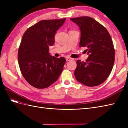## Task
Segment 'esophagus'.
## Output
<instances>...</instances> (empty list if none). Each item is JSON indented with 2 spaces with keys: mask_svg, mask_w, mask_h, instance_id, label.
Returning <instances> with one entry per match:
<instances>
[{
  "mask_svg": "<svg viewBox=\"0 0 128 128\" xmlns=\"http://www.w3.org/2000/svg\"><path fill=\"white\" fill-rule=\"evenodd\" d=\"M73 59L70 58V57H69V56H67L66 58V61H70V60H72Z\"/></svg>",
  "mask_w": 128,
  "mask_h": 128,
  "instance_id": "esophagus-1",
  "label": "esophagus"
}]
</instances>
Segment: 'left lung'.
<instances>
[{
  "mask_svg": "<svg viewBox=\"0 0 128 128\" xmlns=\"http://www.w3.org/2000/svg\"><path fill=\"white\" fill-rule=\"evenodd\" d=\"M79 26V47H88L86 62L78 60L74 72L76 79L87 86H96L104 82L112 72L115 50L110 35L101 24L91 17L70 18Z\"/></svg>",
  "mask_w": 128,
  "mask_h": 128,
  "instance_id": "left-lung-1",
  "label": "left lung"
}]
</instances>
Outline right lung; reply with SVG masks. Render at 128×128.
I'll return each instance as SVG.
<instances>
[{
  "label": "right lung",
  "mask_w": 128,
  "mask_h": 128,
  "mask_svg": "<svg viewBox=\"0 0 128 128\" xmlns=\"http://www.w3.org/2000/svg\"><path fill=\"white\" fill-rule=\"evenodd\" d=\"M66 18L44 20L29 28L24 33L18 50V62L24 78L37 88H44L58 80L66 59L50 56L56 31Z\"/></svg>",
  "instance_id": "1"
}]
</instances>
